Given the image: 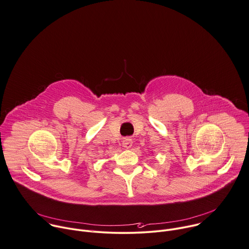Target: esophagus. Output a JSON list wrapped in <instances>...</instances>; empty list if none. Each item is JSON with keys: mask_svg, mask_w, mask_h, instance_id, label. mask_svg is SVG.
Listing matches in <instances>:
<instances>
[{"mask_svg": "<svg viewBox=\"0 0 249 249\" xmlns=\"http://www.w3.org/2000/svg\"><path fill=\"white\" fill-rule=\"evenodd\" d=\"M122 144L125 148H130L133 144V141L130 139V138H125L123 139V142H122Z\"/></svg>", "mask_w": 249, "mask_h": 249, "instance_id": "obj_1", "label": "esophagus"}]
</instances>
